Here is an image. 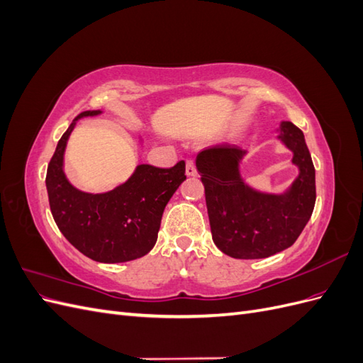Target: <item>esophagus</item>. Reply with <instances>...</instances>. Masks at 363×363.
Returning <instances> with one entry per match:
<instances>
[{
	"mask_svg": "<svg viewBox=\"0 0 363 363\" xmlns=\"http://www.w3.org/2000/svg\"><path fill=\"white\" fill-rule=\"evenodd\" d=\"M186 175H189V177H194V175H196L195 162L192 159L186 160Z\"/></svg>",
	"mask_w": 363,
	"mask_h": 363,
	"instance_id": "1",
	"label": "esophagus"
}]
</instances>
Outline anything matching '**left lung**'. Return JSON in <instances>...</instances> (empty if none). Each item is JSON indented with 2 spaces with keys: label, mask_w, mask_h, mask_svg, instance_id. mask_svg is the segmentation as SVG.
Wrapping results in <instances>:
<instances>
[{
  "label": "left lung",
  "mask_w": 363,
  "mask_h": 363,
  "mask_svg": "<svg viewBox=\"0 0 363 363\" xmlns=\"http://www.w3.org/2000/svg\"><path fill=\"white\" fill-rule=\"evenodd\" d=\"M279 139L294 151L292 162L300 168V175L284 195L248 188L239 177V160L245 151L236 145H215L196 156L212 239L230 257L263 259L286 250L312 216L315 168L303 131L284 121Z\"/></svg>",
  "instance_id": "1"
}]
</instances>
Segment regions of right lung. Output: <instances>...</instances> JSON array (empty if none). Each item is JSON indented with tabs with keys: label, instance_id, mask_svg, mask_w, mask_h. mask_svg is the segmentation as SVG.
Listing matches in <instances>:
<instances>
[{
	"label": "right lung",
	"instance_id": "1",
	"mask_svg": "<svg viewBox=\"0 0 363 363\" xmlns=\"http://www.w3.org/2000/svg\"><path fill=\"white\" fill-rule=\"evenodd\" d=\"M98 113L82 112L60 138L45 179L50 208L62 235L84 256L101 263L135 260L155 247L164 206L186 180V164H139L124 184L106 194L75 189L63 172L65 147L77 119Z\"/></svg>",
	"mask_w": 363,
	"mask_h": 363
}]
</instances>
